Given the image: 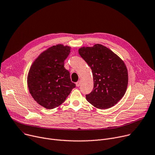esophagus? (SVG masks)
Here are the masks:
<instances>
[{
	"mask_svg": "<svg viewBox=\"0 0 155 155\" xmlns=\"http://www.w3.org/2000/svg\"><path fill=\"white\" fill-rule=\"evenodd\" d=\"M81 81H78L76 83V86H77V87H79V86H80V84H81Z\"/></svg>",
	"mask_w": 155,
	"mask_h": 155,
	"instance_id": "1",
	"label": "esophagus"
}]
</instances>
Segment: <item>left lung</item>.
<instances>
[{"label":"left lung","instance_id":"1","mask_svg":"<svg viewBox=\"0 0 155 155\" xmlns=\"http://www.w3.org/2000/svg\"><path fill=\"white\" fill-rule=\"evenodd\" d=\"M92 69V91L86 95L87 101L95 107H112L124 96L128 86V71L122 59L101 44L83 46L78 50Z\"/></svg>","mask_w":155,"mask_h":155}]
</instances>
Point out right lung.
I'll list each match as a JSON object with an SVG mask.
<instances>
[{"mask_svg":"<svg viewBox=\"0 0 155 155\" xmlns=\"http://www.w3.org/2000/svg\"><path fill=\"white\" fill-rule=\"evenodd\" d=\"M71 47L58 44L42 52L31 64L27 84L32 97L47 109L62 104L76 87L64 66Z\"/></svg>","mask_w":155,"mask_h":155,"instance_id":"add662e5","label":"right lung"}]
</instances>
